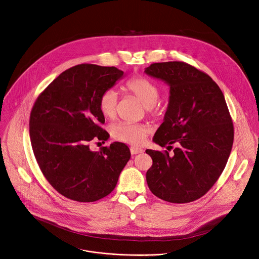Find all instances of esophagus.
I'll list each match as a JSON object with an SVG mask.
<instances>
[{
	"instance_id": "obj_1",
	"label": "esophagus",
	"mask_w": 259,
	"mask_h": 259,
	"mask_svg": "<svg viewBox=\"0 0 259 259\" xmlns=\"http://www.w3.org/2000/svg\"><path fill=\"white\" fill-rule=\"evenodd\" d=\"M130 152L132 155H136V154H139V153H142L143 152V149L141 148H138V147H131L130 148Z\"/></svg>"
}]
</instances>
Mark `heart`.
<instances>
[{"mask_svg":"<svg viewBox=\"0 0 259 259\" xmlns=\"http://www.w3.org/2000/svg\"><path fill=\"white\" fill-rule=\"evenodd\" d=\"M124 89L143 103L149 114L154 113L155 104L160 97V89L155 82L143 76H134L125 83ZM117 94L112 89L105 90L100 95L99 107L102 114L107 118H114L117 111ZM149 132L150 128L145 124L127 122L117 123L111 128V135L116 140L133 145L144 143Z\"/></svg>","mask_w":259,"mask_h":259,"instance_id":"b5f03b06","label":"heart"}]
</instances>
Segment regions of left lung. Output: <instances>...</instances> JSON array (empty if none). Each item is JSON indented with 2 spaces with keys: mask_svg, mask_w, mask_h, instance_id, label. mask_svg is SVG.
Masks as SVG:
<instances>
[{
  "mask_svg": "<svg viewBox=\"0 0 259 259\" xmlns=\"http://www.w3.org/2000/svg\"><path fill=\"white\" fill-rule=\"evenodd\" d=\"M145 72L170 85V102L153 141L170 151L146 150L150 191L174 203L204 196L219 180L233 143V123L223 91L205 72L184 61L152 63Z\"/></svg>",
  "mask_w": 259,
  "mask_h": 259,
  "instance_id": "1",
  "label": "left lung"
}]
</instances>
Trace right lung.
Wrapping results in <instances>:
<instances>
[{"instance_id": "right-lung-1", "label": "right lung", "mask_w": 259, "mask_h": 259, "mask_svg": "<svg viewBox=\"0 0 259 259\" xmlns=\"http://www.w3.org/2000/svg\"><path fill=\"white\" fill-rule=\"evenodd\" d=\"M123 71L114 66L82 63L72 66L36 98L29 117V137L37 165L63 197L90 202L109 195L130 159L126 144L114 142L91 151L92 140L106 141L101 125L100 95Z\"/></svg>"}]
</instances>
